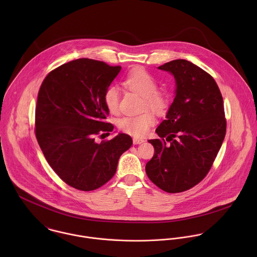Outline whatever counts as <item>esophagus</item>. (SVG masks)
I'll return each instance as SVG.
<instances>
[{"label": "esophagus", "mask_w": 257, "mask_h": 257, "mask_svg": "<svg viewBox=\"0 0 257 257\" xmlns=\"http://www.w3.org/2000/svg\"><path fill=\"white\" fill-rule=\"evenodd\" d=\"M133 142H134V144H135V145H141V144H144L146 141H145L144 139H138V138H135V139L133 140Z\"/></svg>", "instance_id": "34e87169"}]
</instances>
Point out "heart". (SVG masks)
I'll use <instances>...</instances> for the list:
<instances>
[{"instance_id":"obj_1","label":"heart","mask_w":257,"mask_h":257,"mask_svg":"<svg viewBox=\"0 0 257 257\" xmlns=\"http://www.w3.org/2000/svg\"><path fill=\"white\" fill-rule=\"evenodd\" d=\"M124 85L132 91L144 97V106L158 114L164 113L168 108V98L165 94L157 92V82L142 68L133 69L126 75ZM105 104L110 112H116L119 106V90L115 86H110L104 96ZM155 118L151 112H144L138 115H123L117 119V126L124 133L142 137L153 125Z\"/></svg>"}]
</instances>
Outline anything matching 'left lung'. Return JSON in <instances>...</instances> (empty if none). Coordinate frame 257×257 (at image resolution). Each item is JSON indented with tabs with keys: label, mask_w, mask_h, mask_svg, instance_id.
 Segmentation results:
<instances>
[{
	"label": "left lung",
	"mask_w": 257,
	"mask_h": 257,
	"mask_svg": "<svg viewBox=\"0 0 257 257\" xmlns=\"http://www.w3.org/2000/svg\"><path fill=\"white\" fill-rule=\"evenodd\" d=\"M158 69L174 76L176 90L166 119L155 131L159 139L148 141L154 155L146 171L161 190L180 193L205 178L220 150L226 128L222 97L214 78L188 60Z\"/></svg>",
	"instance_id": "1"
}]
</instances>
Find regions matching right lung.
Here are the masks:
<instances>
[{
	"mask_svg": "<svg viewBox=\"0 0 257 257\" xmlns=\"http://www.w3.org/2000/svg\"><path fill=\"white\" fill-rule=\"evenodd\" d=\"M120 66L80 58L52 70L43 80L36 109V137L45 159L66 184L92 191L114 175L120 155L133 146L125 134L109 136L104 96Z\"/></svg>",
	"mask_w": 257,
	"mask_h": 257,
	"instance_id": "obj_1",
	"label": "right lung"
}]
</instances>
